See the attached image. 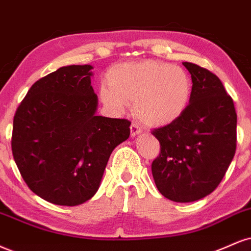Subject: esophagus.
<instances>
[{
	"instance_id": "34e87169",
	"label": "esophagus",
	"mask_w": 251,
	"mask_h": 251,
	"mask_svg": "<svg viewBox=\"0 0 251 251\" xmlns=\"http://www.w3.org/2000/svg\"><path fill=\"white\" fill-rule=\"evenodd\" d=\"M139 133H141V127L138 124L133 123L131 125V137H137Z\"/></svg>"
}]
</instances>
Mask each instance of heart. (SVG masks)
<instances>
[{"label":"heart","mask_w":251,"mask_h":251,"mask_svg":"<svg viewBox=\"0 0 251 251\" xmlns=\"http://www.w3.org/2000/svg\"><path fill=\"white\" fill-rule=\"evenodd\" d=\"M99 97L108 110L122 113L135 104L144 123L165 126L186 112L192 99L193 83L185 69L159 60H143L111 69Z\"/></svg>","instance_id":"b5f03b06"}]
</instances>
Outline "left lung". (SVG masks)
<instances>
[{
	"instance_id": "8db88e82",
	"label": "left lung",
	"mask_w": 251,
	"mask_h": 251,
	"mask_svg": "<svg viewBox=\"0 0 251 251\" xmlns=\"http://www.w3.org/2000/svg\"><path fill=\"white\" fill-rule=\"evenodd\" d=\"M182 64L192 76V99L179 119L152 131L160 143L152 174L165 198L193 202L215 191L225 176L236 151L237 116L219 77Z\"/></svg>"
}]
</instances>
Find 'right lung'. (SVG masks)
<instances>
[{
  "label": "right lung",
  "instance_id": "1",
  "mask_svg": "<svg viewBox=\"0 0 251 251\" xmlns=\"http://www.w3.org/2000/svg\"><path fill=\"white\" fill-rule=\"evenodd\" d=\"M91 65H69L30 87L14 117L11 150L28 187L58 206H78L100 186L131 122L97 116Z\"/></svg>",
  "mask_w": 251,
  "mask_h": 251
}]
</instances>
